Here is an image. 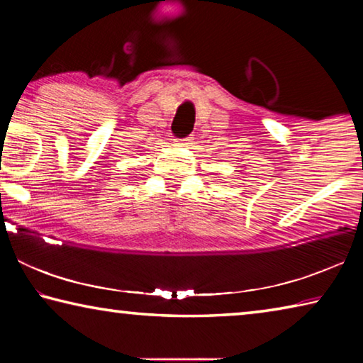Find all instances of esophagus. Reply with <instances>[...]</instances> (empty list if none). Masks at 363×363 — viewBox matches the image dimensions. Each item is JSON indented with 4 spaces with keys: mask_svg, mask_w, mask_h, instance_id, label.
Returning a JSON list of instances; mask_svg holds the SVG:
<instances>
[{
    "mask_svg": "<svg viewBox=\"0 0 363 363\" xmlns=\"http://www.w3.org/2000/svg\"><path fill=\"white\" fill-rule=\"evenodd\" d=\"M192 138H184V139H176V145H187L190 144Z\"/></svg>",
    "mask_w": 363,
    "mask_h": 363,
    "instance_id": "obj_1",
    "label": "esophagus"
}]
</instances>
